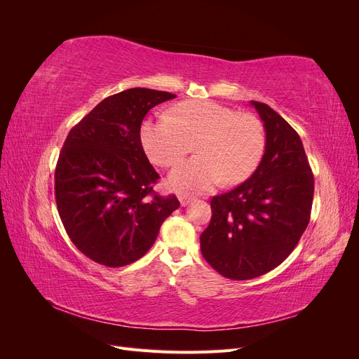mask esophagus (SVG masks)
<instances>
[{
    "label": "esophagus",
    "mask_w": 359,
    "mask_h": 359,
    "mask_svg": "<svg viewBox=\"0 0 359 359\" xmlns=\"http://www.w3.org/2000/svg\"><path fill=\"white\" fill-rule=\"evenodd\" d=\"M178 199H180V202H181L182 206H186V205H189L194 198L191 196V194H189V193H180V194H178Z\"/></svg>",
    "instance_id": "1"
}]
</instances>
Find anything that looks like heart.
Listing matches in <instances>:
<instances>
[{"mask_svg": "<svg viewBox=\"0 0 359 359\" xmlns=\"http://www.w3.org/2000/svg\"><path fill=\"white\" fill-rule=\"evenodd\" d=\"M140 144L161 168L178 165L194 144L198 157L173 169L168 186L177 191H202L220 181L232 186L252 175L264 157L266 133L253 114L210 100H189L173 106L169 115L145 119Z\"/></svg>", "mask_w": 359, "mask_h": 359, "instance_id": "1", "label": "heart"}]
</instances>
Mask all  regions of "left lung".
<instances>
[{
  "mask_svg": "<svg viewBox=\"0 0 359 359\" xmlns=\"http://www.w3.org/2000/svg\"><path fill=\"white\" fill-rule=\"evenodd\" d=\"M266 147L257 169L236 189L211 199L212 217L201 252L217 273L250 280L278 266L310 222L314 178L298 133L265 103Z\"/></svg>",
  "mask_w": 359,
  "mask_h": 359,
  "instance_id": "8db88e82",
  "label": "left lung"
}]
</instances>
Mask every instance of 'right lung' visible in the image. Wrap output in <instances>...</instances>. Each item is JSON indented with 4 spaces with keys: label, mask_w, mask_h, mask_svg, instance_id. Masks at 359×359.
<instances>
[{
    "label": "right lung",
    "mask_w": 359,
    "mask_h": 359,
    "mask_svg": "<svg viewBox=\"0 0 359 359\" xmlns=\"http://www.w3.org/2000/svg\"><path fill=\"white\" fill-rule=\"evenodd\" d=\"M175 94L132 88L107 97L76 124L55 168V201L72 243L94 262L118 268L153 247L160 226L178 210L163 198L160 178L140 144V126Z\"/></svg>",
    "instance_id": "add662e5"
}]
</instances>
